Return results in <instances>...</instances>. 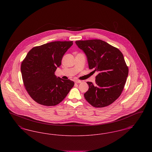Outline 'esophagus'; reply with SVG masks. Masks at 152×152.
<instances>
[{
  "mask_svg": "<svg viewBox=\"0 0 152 152\" xmlns=\"http://www.w3.org/2000/svg\"><path fill=\"white\" fill-rule=\"evenodd\" d=\"M81 83V81H80V80H76L75 81V83L78 84V83Z\"/></svg>",
  "mask_w": 152,
  "mask_h": 152,
  "instance_id": "1",
  "label": "esophagus"
}]
</instances>
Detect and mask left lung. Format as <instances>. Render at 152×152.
I'll use <instances>...</instances> for the list:
<instances>
[{"label": "left lung", "mask_w": 152, "mask_h": 152, "mask_svg": "<svg viewBox=\"0 0 152 152\" xmlns=\"http://www.w3.org/2000/svg\"><path fill=\"white\" fill-rule=\"evenodd\" d=\"M76 44L86 53L89 68L99 72L94 84L87 82L86 100L96 108L108 106L121 94L128 75L122 52L99 39L77 40Z\"/></svg>", "instance_id": "left-lung-1"}]
</instances>
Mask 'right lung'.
<instances>
[{"label": "right lung", "mask_w": 152, "mask_h": 152, "mask_svg": "<svg viewBox=\"0 0 152 152\" xmlns=\"http://www.w3.org/2000/svg\"><path fill=\"white\" fill-rule=\"evenodd\" d=\"M72 41L53 42L32 48L21 64L24 86L30 97L38 104L55 106L63 101L74 86L70 80L55 75L57 67Z\"/></svg>", "instance_id": "right-lung-1"}]
</instances>
